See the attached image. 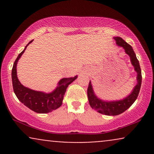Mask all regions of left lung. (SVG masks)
<instances>
[{"label":"left lung","instance_id":"1","mask_svg":"<svg viewBox=\"0 0 154 154\" xmlns=\"http://www.w3.org/2000/svg\"><path fill=\"white\" fill-rule=\"evenodd\" d=\"M114 40H116V44L119 45V46L122 47L123 48H125L126 54L130 56L132 64L133 65L135 70L137 73V84L136 85L131 94L128 95L125 99L119 100V101L106 102L98 99L95 96L94 92L93 91L91 82L90 81L89 85H88V100H89L90 105H91L92 109L98 111L100 114L109 116L119 115V114L123 113L125 111H126L128 108L131 106L132 104L135 102V100L137 99V96H138L140 89L141 86V82H142V75H141L140 66L139 61L137 57H136V55L132 46L129 45L128 43H127L122 38H119V37L114 38Z\"/></svg>","mask_w":154,"mask_h":154}]
</instances>
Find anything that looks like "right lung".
I'll use <instances>...</instances> for the list:
<instances>
[{"instance_id": "add662e5", "label": "right lung", "mask_w": 154, "mask_h": 154, "mask_svg": "<svg viewBox=\"0 0 154 154\" xmlns=\"http://www.w3.org/2000/svg\"><path fill=\"white\" fill-rule=\"evenodd\" d=\"M31 40L29 43H31ZM19 54L17 59L14 63L11 72L12 84H13L14 91L18 99L24 103L26 107L33 111L39 114H45L50 111L58 109L62 104V100L65 92L69 85H70L77 79V76L70 78H63L59 81V85L54 91L51 93H45L43 92L35 91L33 90L24 87L21 84L17 78V64L19 58L22 56L23 53L26 50V47Z\"/></svg>"}]
</instances>
